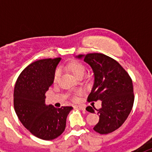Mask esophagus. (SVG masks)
Segmentation results:
<instances>
[{
  "mask_svg": "<svg viewBox=\"0 0 152 152\" xmlns=\"http://www.w3.org/2000/svg\"><path fill=\"white\" fill-rule=\"evenodd\" d=\"M75 108L78 109V110H83L84 111L85 110V107H83V106H75Z\"/></svg>",
  "mask_w": 152,
  "mask_h": 152,
  "instance_id": "obj_1",
  "label": "esophagus"
}]
</instances>
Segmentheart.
I'll list each match as a JSON object with an SVG mask.
<instances>
[{
	"label": "heart",
	"instance_id": "b5f03b06",
	"mask_svg": "<svg viewBox=\"0 0 152 152\" xmlns=\"http://www.w3.org/2000/svg\"><path fill=\"white\" fill-rule=\"evenodd\" d=\"M67 68L68 69V71L71 72V73L75 76L76 78H79V77H83L85 74L86 68L85 66L82 63L79 62V61H72L71 62L68 63L67 64ZM59 77V72L58 71L56 72L54 76V80L56 81Z\"/></svg>",
	"mask_w": 152,
	"mask_h": 152
}]
</instances>
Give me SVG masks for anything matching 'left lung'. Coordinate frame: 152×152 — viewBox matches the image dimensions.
<instances>
[{
	"label": "left lung",
	"instance_id": "8db88e82",
	"mask_svg": "<svg viewBox=\"0 0 152 152\" xmlns=\"http://www.w3.org/2000/svg\"><path fill=\"white\" fill-rule=\"evenodd\" d=\"M75 58L88 63L94 72V84L88 101H101V108L96 110L100 119L94 129L100 134L110 133L124 123L132 109L131 77L116 60L101 53L78 55ZM91 108L88 111L94 113Z\"/></svg>",
	"mask_w": 152,
	"mask_h": 152
}]
</instances>
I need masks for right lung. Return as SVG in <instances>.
<instances>
[{"instance_id": "add662e5", "label": "right lung", "mask_w": 152, "mask_h": 152, "mask_svg": "<svg viewBox=\"0 0 152 152\" xmlns=\"http://www.w3.org/2000/svg\"><path fill=\"white\" fill-rule=\"evenodd\" d=\"M61 58L34 61L21 72L13 92L15 112L24 127L39 139L52 140L65 129L72 107L56 108L45 103V94L54 82Z\"/></svg>"}]
</instances>
